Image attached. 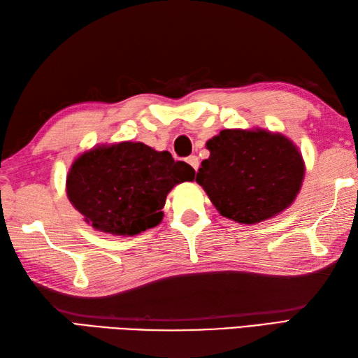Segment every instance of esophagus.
<instances>
[{
  "label": "esophagus",
  "instance_id": "1",
  "mask_svg": "<svg viewBox=\"0 0 358 358\" xmlns=\"http://www.w3.org/2000/svg\"><path fill=\"white\" fill-rule=\"evenodd\" d=\"M186 162L191 164L194 169H195V172H196V169H199V166H200V162H199V158H196L195 155H191V157H187V159Z\"/></svg>",
  "mask_w": 358,
  "mask_h": 358
}]
</instances>
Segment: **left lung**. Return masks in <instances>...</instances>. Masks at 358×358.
I'll return each mask as SVG.
<instances>
[{
	"instance_id": "8db88e82",
	"label": "left lung",
	"mask_w": 358,
	"mask_h": 358,
	"mask_svg": "<svg viewBox=\"0 0 358 358\" xmlns=\"http://www.w3.org/2000/svg\"><path fill=\"white\" fill-rule=\"evenodd\" d=\"M210 152L196 183L215 209L234 222L255 224L286 210L305 180V159L291 138L262 127L224 129L206 141Z\"/></svg>"
}]
</instances>
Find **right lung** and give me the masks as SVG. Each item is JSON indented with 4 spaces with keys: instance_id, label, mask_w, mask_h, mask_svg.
Masks as SVG:
<instances>
[{
    "instance_id": "right-lung-1",
    "label": "right lung",
    "mask_w": 358,
    "mask_h": 358,
    "mask_svg": "<svg viewBox=\"0 0 358 358\" xmlns=\"http://www.w3.org/2000/svg\"><path fill=\"white\" fill-rule=\"evenodd\" d=\"M194 180L192 167L167 150L140 141L104 143L73 159L66 194L95 231L132 237L162 223L167 194Z\"/></svg>"
}]
</instances>
